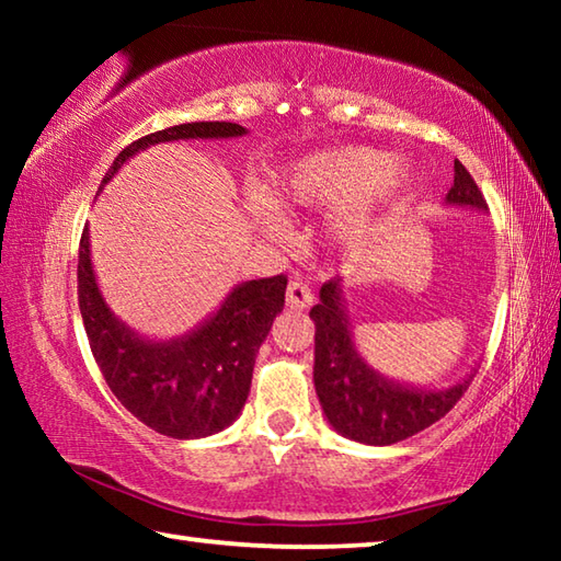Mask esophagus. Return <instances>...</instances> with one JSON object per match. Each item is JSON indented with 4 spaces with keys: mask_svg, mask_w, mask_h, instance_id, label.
Segmentation results:
<instances>
[{
    "mask_svg": "<svg viewBox=\"0 0 561 561\" xmlns=\"http://www.w3.org/2000/svg\"><path fill=\"white\" fill-rule=\"evenodd\" d=\"M311 301H314V291L304 279L294 277L287 287V304L294 309H307L311 307Z\"/></svg>",
    "mask_w": 561,
    "mask_h": 561,
    "instance_id": "esophagus-1",
    "label": "esophagus"
}]
</instances>
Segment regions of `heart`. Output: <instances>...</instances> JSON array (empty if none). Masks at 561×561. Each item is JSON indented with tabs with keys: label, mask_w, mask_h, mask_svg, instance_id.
<instances>
[{
	"label": "heart",
	"mask_w": 561,
	"mask_h": 561,
	"mask_svg": "<svg viewBox=\"0 0 561 561\" xmlns=\"http://www.w3.org/2000/svg\"><path fill=\"white\" fill-rule=\"evenodd\" d=\"M411 187V170L391 163L386 150L336 146L294 160L274 185V201L284 210L339 207L331 225L336 242L346 250H364L386 230ZM252 213L267 232L279 230L277 215L257 195Z\"/></svg>",
	"instance_id": "b5f03b06"
}]
</instances>
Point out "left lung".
<instances>
[{"label":"left lung","mask_w":561,"mask_h":561,"mask_svg":"<svg viewBox=\"0 0 561 561\" xmlns=\"http://www.w3.org/2000/svg\"><path fill=\"white\" fill-rule=\"evenodd\" d=\"M445 201L488 210L478 183L460 160H455V180ZM319 297L321 301L309 311L317 327L314 386L329 423L341 435L366 445L405 440L440 421L468 391L472 376L445 391H423L378 376L351 341L348 319L341 301V279H329Z\"/></svg>","instance_id":"8db88e82"}]
</instances>
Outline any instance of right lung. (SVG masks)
Masks as SVG:
<instances>
[{"mask_svg": "<svg viewBox=\"0 0 561 561\" xmlns=\"http://www.w3.org/2000/svg\"><path fill=\"white\" fill-rule=\"evenodd\" d=\"M244 128L227 121L183 123L133 140L113 160L101 187L130 156L153 144L185 138H234ZM99 187V190H101ZM287 274L242 282L227 294L217 314L193 334L146 341L111 314L91 267L89 227L79 244V309L93 358L113 396L168 438H205L240 415L252 383L254 358L274 317L284 309Z\"/></svg>", "mask_w": 561, "mask_h": 561, "instance_id": "add662e5", "label": "right lung"}]
</instances>
